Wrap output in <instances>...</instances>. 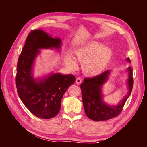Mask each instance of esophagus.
<instances>
[{
	"label": "esophagus",
	"instance_id": "esophagus-1",
	"mask_svg": "<svg viewBox=\"0 0 147 147\" xmlns=\"http://www.w3.org/2000/svg\"><path fill=\"white\" fill-rule=\"evenodd\" d=\"M82 82V80L81 78H80V77L77 78V79H76V83H77V84H81Z\"/></svg>",
	"mask_w": 147,
	"mask_h": 147
}]
</instances>
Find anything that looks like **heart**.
<instances>
[{
    "label": "heart",
    "instance_id": "1",
    "mask_svg": "<svg viewBox=\"0 0 147 147\" xmlns=\"http://www.w3.org/2000/svg\"><path fill=\"white\" fill-rule=\"evenodd\" d=\"M75 59L82 63L83 72L88 76L96 77L100 75L112 59V51L103 43L98 41H92L75 49ZM69 54L65 56V63L70 69H75L77 63Z\"/></svg>",
    "mask_w": 147,
    "mask_h": 147
}]
</instances>
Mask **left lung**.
Masks as SVG:
<instances>
[{
  "instance_id": "1",
  "label": "left lung",
  "mask_w": 147,
  "mask_h": 147,
  "mask_svg": "<svg viewBox=\"0 0 147 147\" xmlns=\"http://www.w3.org/2000/svg\"><path fill=\"white\" fill-rule=\"evenodd\" d=\"M131 62L129 58H127ZM128 93L117 105H109L102 100V87L109 78L110 70L105 71L102 74L91 78H85L80 85L82 100L86 116L96 121H105L117 117L121 112L128 97L131 94L133 87L132 69L127 68Z\"/></svg>"
}]
</instances>
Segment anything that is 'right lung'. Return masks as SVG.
<instances>
[{
  "instance_id": "add662e5",
  "label": "right lung",
  "mask_w": 147,
  "mask_h": 147,
  "mask_svg": "<svg viewBox=\"0 0 147 147\" xmlns=\"http://www.w3.org/2000/svg\"><path fill=\"white\" fill-rule=\"evenodd\" d=\"M61 42L59 38H52L42 30H33L26 38L18 61V94L27 109L40 118L50 119L56 116L61 109L63 95L75 82L74 75L59 73L38 80L33 77L32 66L40 49H59Z\"/></svg>"
}]
</instances>
